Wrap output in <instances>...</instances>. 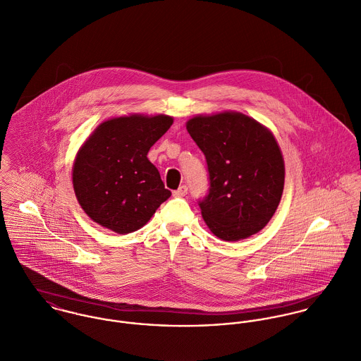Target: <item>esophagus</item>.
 <instances>
[{
  "label": "esophagus",
  "instance_id": "esophagus-1",
  "mask_svg": "<svg viewBox=\"0 0 361 361\" xmlns=\"http://www.w3.org/2000/svg\"><path fill=\"white\" fill-rule=\"evenodd\" d=\"M186 195H188V186H185V185L180 186L178 190L173 192V196H175V197H185Z\"/></svg>",
  "mask_w": 361,
  "mask_h": 361
}]
</instances>
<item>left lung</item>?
<instances>
[{
    "label": "left lung",
    "mask_w": 361,
    "mask_h": 361,
    "mask_svg": "<svg viewBox=\"0 0 361 361\" xmlns=\"http://www.w3.org/2000/svg\"><path fill=\"white\" fill-rule=\"evenodd\" d=\"M186 129L206 155L209 192L200 208L208 229L225 242L259 232L279 206L285 183L272 132L236 111L196 115Z\"/></svg>",
    "instance_id": "8db88e82"
}]
</instances>
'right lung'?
I'll list each match as a JSON object with an SVG mask.
<instances>
[{
  "mask_svg": "<svg viewBox=\"0 0 361 361\" xmlns=\"http://www.w3.org/2000/svg\"><path fill=\"white\" fill-rule=\"evenodd\" d=\"M169 115L130 114L102 122L75 157L72 183L96 224L126 235L145 226L171 192L147 158L171 128Z\"/></svg>",
  "mask_w": 361,
  "mask_h": 361,
  "instance_id": "obj_1",
  "label": "right lung"
}]
</instances>
